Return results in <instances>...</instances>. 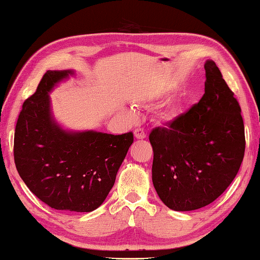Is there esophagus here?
<instances>
[{"instance_id":"esophagus-1","label":"esophagus","mask_w":260,"mask_h":260,"mask_svg":"<svg viewBox=\"0 0 260 260\" xmlns=\"http://www.w3.org/2000/svg\"><path fill=\"white\" fill-rule=\"evenodd\" d=\"M134 136L136 139H145L146 138V134H145V132H144V129L143 128H135V131H134Z\"/></svg>"}]
</instances>
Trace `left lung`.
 I'll use <instances>...</instances> for the list:
<instances>
[{"label":"left lung","instance_id":"left-lung-1","mask_svg":"<svg viewBox=\"0 0 260 260\" xmlns=\"http://www.w3.org/2000/svg\"><path fill=\"white\" fill-rule=\"evenodd\" d=\"M205 70L201 100L149 135L153 186L164 204L176 211L215 201L237 176L244 155L239 102L214 61L207 60Z\"/></svg>","mask_w":260,"mask_h":260}]
</instances>
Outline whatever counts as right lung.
<instances>
[{
  "instance_id": "add662e5",
  "label": "right lung",
  "mask_w": 260,
  "mask_h": 260,
  "mask_svg": "<svg viewBox=\"0 0 260 260\" xmlns=\"http://www.w3.org/2000/svg\"><path fill=\"white\" fill-rule=\"evenodd\" d=\"M74 70H48L19 115L13 155L28 188L51 208L89 212L100 207L134 141L133 133L66 131L51 110L50 92Z\"/></svg>"
}]
</instances>
